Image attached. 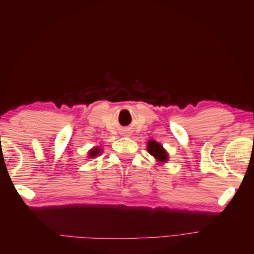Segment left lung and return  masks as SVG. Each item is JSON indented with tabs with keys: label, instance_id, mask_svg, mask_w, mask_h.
<instances>
[{
	"label": "left lung",
	"instance_id": "left-lung-1",
	"mask_svg": "<svg viewBox=\"0 0 254 254\" xmlns=\"http://www.w3.org/2000/svg\"><path fill=\"white\" fill-rule=\"evenodd\" d=\"M147 151L149 155L157 160L158 164L166 163L168 161V152L164 149V147L156 140H149L147 142Z\"/></svg>",
	"mask_w": 254,
	"mask_h": 254
}]
</instances>
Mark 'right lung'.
<instances>
[{"instance_id":"add662e5","label":"right lung","mask_w":254,"mask_h":254,"mask_svg":"<svg viewBox=\"0 0 254 254\" xmlns=\"http://www.w3.org/2000/svg\"><path fill=\"white\" fill-rule=\"evenodd\" d=\"M102 150H103V149H102L101 147H99V146H94L93 148L90 149V150L88 151V157H89V159L96 158L98 155H101Z\"/></svg>"}]
</instances>
